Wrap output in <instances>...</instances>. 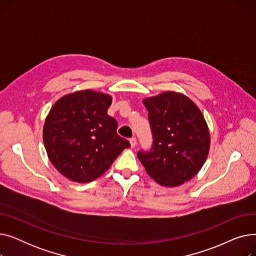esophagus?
Returning a JSON list of instances; mask_svg holds the SVG:
<instances>
[{
    "label": "esophagus",
    "mask_w": 256,
    "mask_h": 256,
    "mask_svg": "<svg viewBox=\"0 0 256 256\" xmlns=\"http://www.w3.org/2000/svg\"><path fill=\"white\" fill-rule=\"evenodd\" d=\"M130 147H132V148H134V147H135V146L137 145V139H136L135 137L130 138Z\"/></svg>",
    "instance_id": "1"
}]
</instances>
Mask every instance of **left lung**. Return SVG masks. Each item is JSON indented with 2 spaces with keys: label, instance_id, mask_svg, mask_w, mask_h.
Returning <instances> with one entry per match:
<instances>
[{
  "label": "left lung",
  "instance_id": "obj_1",
  "mask_svg": "<svg viewBox=\"0 0 256 256\" xmlns=\"http://www.w3.org/2000/svg\"><path fill=\"white\" fill-rule=\"evenodd\" d=\"M152 132L150 152L137 156L158 184L178 186L199 172L208 158L210 130L199 108L182 93L166 91L143 100Z\"/></svg>",
  "mask_w": 256,
  "mask_h": 256
}]
</instances>
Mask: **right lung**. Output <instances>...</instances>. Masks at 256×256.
<instances>
[{
  "instance_id": "add662e5",
  "label": "right lung",
  "mask_w": 256,
  "mask_h": 256,
  "mask_svg": "<svg viewBox=\"0 0 256 256\" xmlns=\"http://www.w3.org/2000/svg\"><path fill=\"white\" fill-rule=\"evenodd\" d=\"M109 94L86 89L66 94L52 106L44 126L48 156L62 176L76 182L98 178L130 142L108 115Z\"/></svg>"
}]
</instances>
